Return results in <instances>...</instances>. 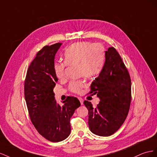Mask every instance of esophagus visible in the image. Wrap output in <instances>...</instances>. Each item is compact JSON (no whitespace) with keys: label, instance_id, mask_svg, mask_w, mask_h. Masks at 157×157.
Segmentation results:
<instances>
[{"label":"esophagus","instance_id":"obj_1","mask_svg":"<svg viewBox=\"0 0 157 157\" xmlns=\"http://www.w3.org/2000/svg\"><path fill=\"white\" fill-rule=\"evenodd\" d=\"M78 99H79V101L80 102V103H81V105H83V98H81V97H79Z\"/></svg>","mask_w":157,"mask_h":157}]
</instances>
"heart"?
Segmentation results:
<instances>
[{
  "label": "heart",
  "instance_id": "b5f03b06",
  "mask_svg": "<svg viewBox=\"0 0 157 157\" xmlns=\"http://www.w3.org/2000/svg\"><path fill=\"white\" fill-rule=\"evenodd\" d=\"M64 62H56L54 65V72L59 79L66 78V66L77 67L79 77L93 78L99 75L105 60V49L98 43L80 42L71 44L64 54ZM86 86L85 80H75L70 83L68 88L74 93L79 94Z\"/></svg>",
  "mask_w": 157,
  "mask_h": 157
}]
</instances>
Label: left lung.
I'll return each instance as SVG.
<instances>
[{"label": "left lung", "mask_w": 157, "mask_h": 157, "mask_svg": "<svg viewBox=\"0 0 157 157\" xmlns=\"http://www.w3.org/2000/svg\"><path fill=\"white\" fill-rule=\"evenodd\" d=\"M131 86L130 75L122 58L114 47H109L105 52L103 68L89 93L97 94L99 103L93 108L91 102H83L89 111L88 124L92 133L110 136L121 127L130 108Z\"/></svg>", "instance_id": "1"}]
</instances>
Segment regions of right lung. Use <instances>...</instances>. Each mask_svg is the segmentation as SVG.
<instances>
[{
    "mask_svg": "<svg viewBox=\"0 0 157 157\" xmlns=\"http://www.w3.org/2000/svg\"><path fill=\"white\" fill-rule=\"evenodd\" d=\"M62 43L43 47L27 71L24 95L29 118L40 135L52 142L64 140L71 132L70 118L79 101L67 97L60 106L55 99L53 89L58 78L54 72L55 56Z\"/></svg>",
    "mask_w": 157,
    "mask_h": 157,
    "instance_id": "1",
    "label": "right lung"
}]
</instances>
